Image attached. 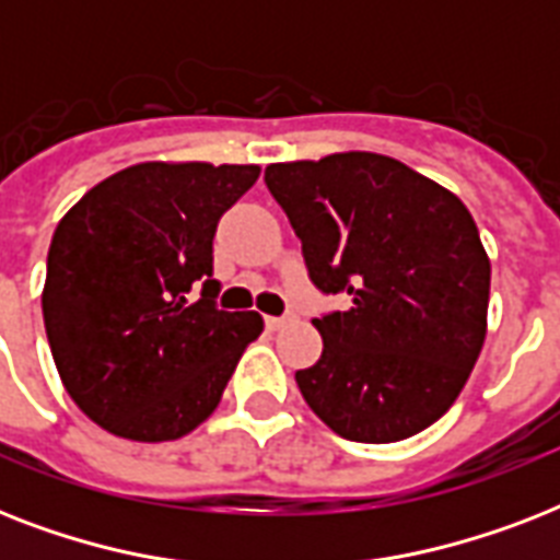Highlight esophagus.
I'll list each match as a JSON object with an SVG mask.
<instances>
[{"mask_svg": "<svg viewBox=\"0 0 560 560\" xmlns=\"http://www.w3.org/2000/svg\"><path fill=\"white\" fill-rule=\"evenodd\" d=\"M284 325H288V316H267V328H270V331H279Z\"/></svg>", "mask_w": 560, "mask_h": 560, "instance_id": "obj_1", "label": "esophagus"}]
</instances>
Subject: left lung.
I'll use <instances>...</instances> for the list:
<instances>
[{
	"mask_svg": "<svg viewBox=\"0 0 560 560\" xmlns=\"http://www.w3.org/2000/svg\"><path fill=\"white\" fill-rule=\"evenodd\" d=\"M264 183L302 241L311 281L349 296L314 319L307 407L351 442L389 444L453 407L488 331L491 261L453 191L383 153L276 162Z\"/></svg>",
	"mask_w": 560,
	"mask_h": 560,
	"instance_id": "left-lung-1",
	"label": "left lung"
}]
</instances>
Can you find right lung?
Here are the masks:
<instances>
[{"label":"right lung","instance_id":"right-lung-1","mask_svg":"<svg viewBox=\"0 0 560 560\" xmlns=\"http://www.w3.org/2000/svg\"><path fill=\"white\" fill-rule=\"evenodd\" d=\"M258 165L139 162L101 179L57 223L43 323L86 418L130 442H174L218 409L255 311H218L211 241ZM203 284L200 300L187 293Z\"/></svg>","mask_w":560,"mask_h":560}]
</instances>
